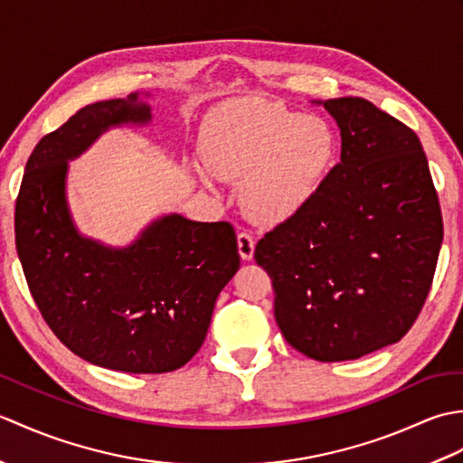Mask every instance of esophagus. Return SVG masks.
Masks as SVG:
<instances>
[{
  "instance_id": "1",
  "label": "esophagus",
  "mask_w": 463,
  "mask_h": 463,
  "mask_svg": "<svg viewBox=\"0 0 463 463\" xmlns=\"http://www.w3.org/2000/svg\"><path fill=\"white\" fill-rule=\"evenodd\" d=\"M239 242V254L242 260H252L254 257V237L250 232H241L237 237Z\"/></svg>"
}]
</instances>
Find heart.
Masks as SVG:
<instances>
[{
	"label": "heart",
	"instance_id": "heart-1",
	"mask_svg": "<svg viewBox=\"0 0 463 463\" xmlns=\"http://www.w3.org/2000/svg\"><path fill=\"white\" fill-rule=\"evenodd\" d=\"M199 155L219 179L244 181V211L272 226L297 216L318 194L336 156V135L322 117L239 97L204 117ZM196 175L206 183L201 169Z\"/></svg>",
	"mask_w": 463,
	"mask_h": 463
}]
</instances>
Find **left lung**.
I'll list each match as a JSON object with an SVG mask.
<instances>
[{
    "instance_id": "left-lung-1",
    "label": "left lung",
    "mask_w": 463,
    "mask_h": 463,
    "mask_svg": "<svg viewBox=\"0 0 463 463\" xmlns=\"http://www.w3.org/2000/svg\"><path fill=\"white\" fill-rule=\"evenodd\" d=\"M340 163L318 194L259 241L274 318L318 362L356 360L404 338L434 280L444 222L418 135L362 97L324 101Z\"/></svg>"
}]
</instances>
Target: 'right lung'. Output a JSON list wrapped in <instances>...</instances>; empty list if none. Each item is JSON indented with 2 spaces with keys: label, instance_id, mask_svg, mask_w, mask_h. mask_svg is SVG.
Masks as SVG:
<instances>
[{
  "label": "right lung",
  "instance_id": "right-lung-1",
  "mask_svg": "<svg viewBox=\"0 0 463 463\" xmlns=\"http://www.w3.org/2000/svg\"><path fill=\"white\" fill-rule=\"evenodd\" d=\"M149 121L139 93L83 107L35 145L15 201L17 254L47 326L80 358L129 373L184 366L241 267L237 234L224 221L166 214L127 249L77 232L65 201L67 161L109 127Z\"/></svg>",
  "mask_w": 463,
  "mask_h": 463
}]
</instances>
